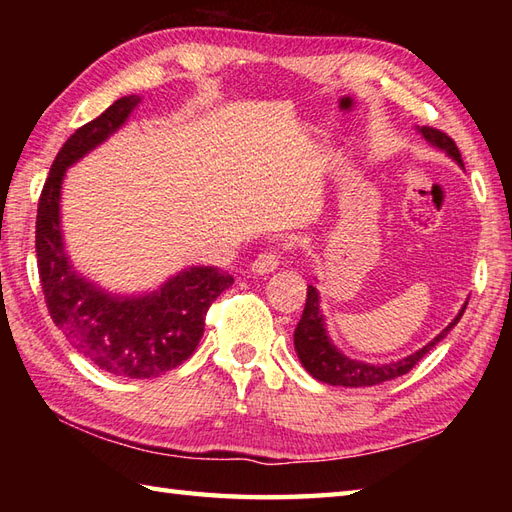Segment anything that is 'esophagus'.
<instances>
[{"label": "esophagus", "instance_id": "1", "mask_svg": "<svg viewBox=\"0 0 512 512\" xmlns=\"http://www.w3.org/2000/svg\"><path fill=\"white\" fill-rule=\"evenodd\" d=\"M277 266H279V255L275 253V250H266V253H262L255 259L250 270H253L255 275H268V273H273Z\"/></svg>", "mask_w": 512, "mask_h": 512}]
</instances>
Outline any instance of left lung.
<instances>
[{
	"label": "left lung",
	"instance_id": "8db88e82",
	"mask_svg": "<svg viewBox=\"0 0 512 512\" xmlns=\"http://www.w3.org/2000/svg\"><path fill=\"white\" fill-rule=\"evenodd\" d=\"M418 134L427 140L431 147L444 151V154L458 162L460 167H464L460 149L455 147V143L447 134H442L440 129H433V127H418ZM319 303H321L319 290L314 286H308L306 308H303L301 321L297 323V330H295V352L299 356L301 365L306 367V372L312 378L321 380V383L339 385V387H372L407 374L424 354L433 350V347H436L444 336L458 325V321L462 319V314L466 310V303L469 301H464L458 317H455L447 328L436 336V339L429 341L427 345H422L418 352L389 363H365V361H356L352 356H345L328 336V328H325V317Z\"/></svg>",
	"mask_w": 512,
	"mask_h": 512
}]
</instances>
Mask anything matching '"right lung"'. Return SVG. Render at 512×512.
<instances>
[{
    "instance_id": "obj_1",
    "label": "right lung",
    "mask_w": 512,
    "mask_h": 512,
    "mask_svg": "<svg viewBox=\"0 0 512 512\" xmlns=\"http://www.w3.org/2000/svg\"><path fill=\"white\" fill-rule=\"evenodd\" d=\"M140 96L114 101L65 140L43 184L37 209V266L54 325L76 352L118 378H156L195 352L211 303L233 286L215 266H189L143 295H114L76 273L63 242L61 189L65 171L121 129Z\"/></svg>"
}]
</instances>
